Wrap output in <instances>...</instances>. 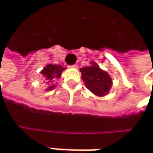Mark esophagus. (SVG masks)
Here are the masks:
<instances>
[{
	"instance_id": "obj_1",
	"label": "esophagus",
	"mask_w": 153,
	"mask_h": 153,
	"mask_svg": "<svg viewBox=\"0 0 153 153\" xmlns=\"http://www.w3.org/2000/svg\"><path fill=\"white\" fill-rule=\"evenodd\" d=\"M71 67L72 68H77L78 67V65H76V64L75 65H71Z\"/></svg>"
}]
</instances>
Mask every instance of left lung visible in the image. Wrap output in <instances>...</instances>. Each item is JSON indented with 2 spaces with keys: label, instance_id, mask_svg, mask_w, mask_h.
Here are the masks:
<instances>
[{
  "label": "left lung",
  "instance_id": "1",
  "mask_svg": "<svg viewBox=\"0 0 153 153\" xmlns=\"http://www.w3.org/2000/svg\"><path fill=\"white\" fill-rule=\"evenodd\" d=\"M81 79L85 82L87 88L98 97L106 95L111 87V77L106 72L101 70L96 63L91 66L80 69Z\"/></svg>",
  "mask_w": 153,
  "mask_h": 153
}]
</instances>
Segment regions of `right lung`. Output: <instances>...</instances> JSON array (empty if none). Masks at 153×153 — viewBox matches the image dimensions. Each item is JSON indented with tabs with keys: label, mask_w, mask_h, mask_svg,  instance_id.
<instances>
[{
	"label": "right lung",
	"mask_w": 153,
	"mask_h": 153,
	"mask_svg": "<svg viewBox=\"0 0 153 153\" xmlns=\"http://www.w3.org/2000/svg\"><path fill=\"white\" fill-rule=\"evenodd\" d=\"M65 70V67L61 65H48L42 71V74L43 75L44 79L47 80V84L48 86V90H51L55 88L54 85H50V82H53L54 79H58L62 72Z\"/></svg>",
	"instance_id": "add662e5"
}]
</instances>
